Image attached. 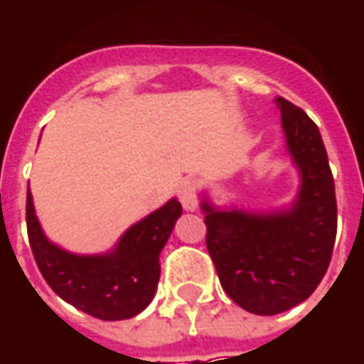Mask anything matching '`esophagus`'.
Returning a JSON list of instances; mask_svg holds the SVG:
<instances>
[{
	"mask_svg": "<svg viewBox=\"0 0 364 364\" xmlns=\"http://www.w3.org/2000/svg\"><path fill=\"white\" fill-rule=\"evenodd\" d=\"M198 182L196 180H186L180 188H178V196H180V203L186 210H196L198 206Z\"/></svg>",
	"mask_w": 364,
	"mask_h": 364,
	"instance_id": "1",
	"label": "esophagus"
}]
</instances>
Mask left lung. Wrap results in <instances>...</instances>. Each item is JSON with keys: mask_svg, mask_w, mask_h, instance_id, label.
I'll return each instance as SVG.
<instances>
[{"mask_svg": "<svg viewBox=\"0 0 364 364\" xmlns=\"http://www.w3.org/2000/svg\"><path fill=\"white\" fill-rule=\"evenodd\" d=\"M287 149L301 174L294 208L273 215L215 210L203 203L206 249L220 286L251 314L286 312L312 296L336 239V194L318 125L279 97Z\"/></svg>", "mask_w": 364, "mask_h": 364, "instance_id": "obj_1", "label": "left lung"}]
</instances>
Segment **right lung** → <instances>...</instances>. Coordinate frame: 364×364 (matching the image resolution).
I'll use <instances>...</instances> for the list:
<instances>
[{
	"label": "right lung",
	"instance_id": "obj_1",
	"mask_svg": "<svg viewBox=\"0 0 364 364\" xmlns=\"http://www.w3.org/2000/svg\"><path fill=\"white\" fill-rule=\"evenodd\" d=\"M182 204L172 198L133 225L109 255L80 257L66 253L44 237L36 218L32 194L26 198L28 239L42 277L64 301L101 320H125L151 301L160 279V251Z\"/></svg>",
	"mask_w": 364,
	"mask_h": 364
}]
</instances>
